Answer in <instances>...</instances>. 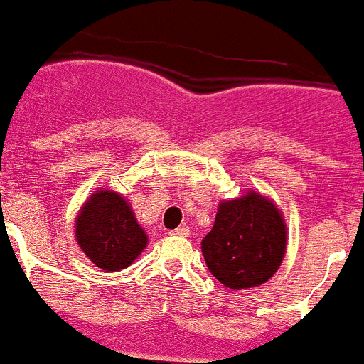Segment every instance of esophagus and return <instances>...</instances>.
I'll list each match as a JSON object with an SVG mask.
<instances>
[{
	"instance_id": "esophagus-1",
	"label": "esophagus",
	"mask_w": 364,
	"mask_h": 364,
	"mask_svg": "<svg viewBox=\"0 0 364 364\" xmlns=\"http://www.w3.org/2000/svg\"><path fill=\"white\" fill-rule=\"evenodd\" d=\"M169 235H173V236H189V228H186V225H182V228L173 229V231L169 232Z\"/></svg>"
}]
</instances>
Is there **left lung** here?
Masks as SVG:
<instances>
[{"label": "left lung", "instance_id": "obj_1", "mask_svg": "<svg viewBox=\"0 0 364 364\" xmlns=\"http://www.w3.org/2000/svg\"><path fill=\"white\" fill-rule=\"evenodd\" d=\"M287 252V223L274 200L249 189L222 200L215 225L202 240L208 269L231 291L263 285L276 274Z\"/></svg>", "mask_w": 364, "mask_h": 364}]
</instances>
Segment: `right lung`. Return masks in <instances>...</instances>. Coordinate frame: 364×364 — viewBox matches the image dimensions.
Returning a JSON list of instances; mask_svg holds the SVG:
<instances>
[{
  "mask_svg": "<svg viewBox=\"0 0 364 364\" xmlns=\"http://www.w3.org/2000/svg\"><path fill=\"white\" fill-rule=\"evenodd\" d=\"M75 240L90 262L115 272L132 265L148 245V235L136 222L132 204L113 189H97L75 216Z\"/></svg>",
  "mask_w": 364,
  "mask_h": 364,
  "instance_id": "right-lung-1",
  "label": "right lung"
}]
</instances>
